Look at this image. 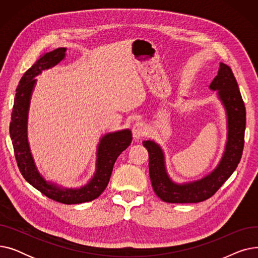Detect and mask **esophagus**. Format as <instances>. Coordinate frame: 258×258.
<instances>
[{
	"instance_id": "obj_1",
	"label": "esophagus",
	"mask_w": 258,
	"mask_h": 258,
	"mask_svg": "<svg viewBox=\"0 0 258 258\" xmlns=\"http://www.w3.org/2000/svg\"><path fill=\"white\" fill-rule=\"evenodd\" d=\"M145 134H146V127H145L144 123H142V122H138V123L134 125L133 136L135 137V139L142 138Z\"/></svg>"
}]
</instances>
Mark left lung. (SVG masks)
<instances>
[{
	"mask_svg": "<svg viewBox=\"0 0 258 258\" xmlns=\"http://www.w3.org/2000/svg\"><path fill=\"white\" fill-rule=\"evenodd\" d=\"M218 90L228 115V141L224 157L212 173L198 182L178 185L170 181L164 167L161 148L153 141H143L148 152V168L155 194L166 203H200L211 198L236 169L245 144L246 107L229 66L221 62L218 75L210 84Z\"/></svg>",
	"mask_w": 258,
	"mask_h": 258,
	"instance_id": "1",
	"label": "left lung"
}]
</instances>
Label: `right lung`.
<instances>
[{
    "label": "right lung",
    "mask_w": 258,
    "mask_h": 258,
    "mask_svg": "<svg viewBox=\"0 0 258 258\" xmlns=\"http://www.w3.org/2000/svg\"><path fill=\"white\" fill-rule=\"evenodd\" d=\"M66 48H57L40 55L27 70L17 88L15 104L12 107L10 122V137L18 167L25 180L47 198L62 204H80L97 199L110 181L113 166L118 156L130 146L132 134L128 130L107 134L98 146L97 170L92 181L80 189H60L48 184L37 172L26 138L27 111H28L31 92L35 84L34 77L42 70L58 63L64 57Z\"/></svg>",
    "instance_id": "1"
}]
</instances>
